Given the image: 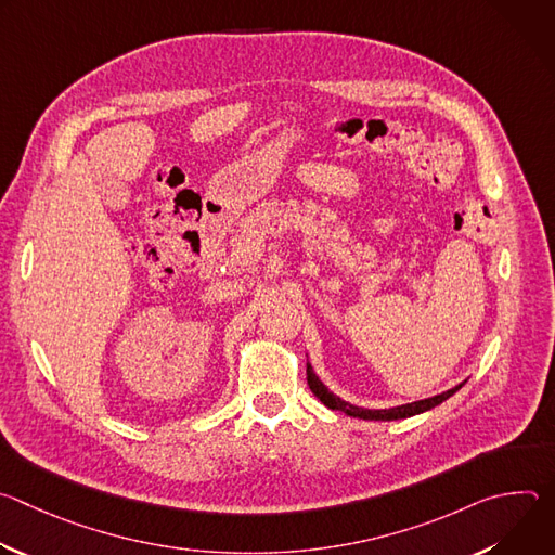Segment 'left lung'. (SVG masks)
Returning a JSON list of instances; mask_svg holds the SVG:
<instances>
[{
  "label": "left lung",
  "mask_w": 555,
  "mask_h": 555,
  "mask_svg": "<svg viewBox=\"0 0 555 555\" xmlns=\"http://www.w3.org/2000/svg\"><path fill=\"white\" fill-rule=\"evenodd\" d=\"M307 384L311 388V392L319 398L327 409L332 411H340V413H347L349 417H358V420H373V422H392V420H406V417H413V415H420V413H426L435 406H439L441 402H446L448 398H452V395L465 384H456L439 395H433V398H426V400H417V402H411V404H402V406H392V409H362V406H356L351 402H345L343 398H338L336 392H332L323 379L315 375L313 366L307 362Z\"/></svg>",
  "instance_id": "1"
}]
</instances>
